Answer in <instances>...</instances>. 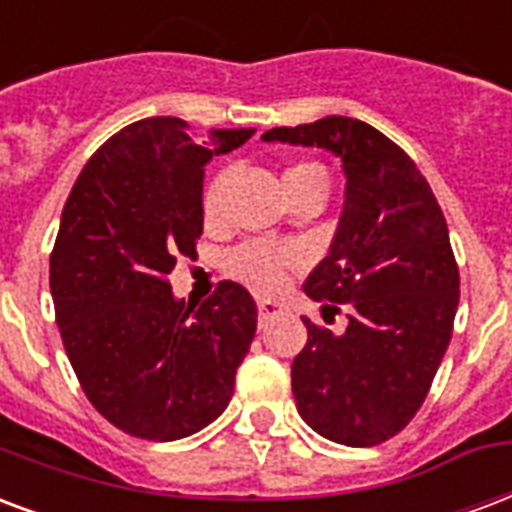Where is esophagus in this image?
<instances>
[{
    "instance_id": "34e87169",
    "label": "esophagus",
    "mask_w": 512,
    "mask_h": 512,
    "mask_svg": "<svg viewBox=\"0 0 512 512\" xmlns=\"http://www.w3.org/2000/svg\"><path fill=\"white\" fill-rule=\"evenodd\" d=\"M284 306L282 303H276V300H268V298H260L257 300V314H260V325H265L268 319H273L276 314H282Z\"/></svg>"
}]
</instances>
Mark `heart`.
<instances>
[{"label": "heart", "instance_id": "heart-1", "mask_svg": "<svg viewBox=\"0 0 512 512\" xmlns=\"http://www.w3.org/2000/svg\"><path fill=\"white\" fill-rule=\"evenodd\" d=\"M282 179L287 195L298 193L308 185L327 187L325 169L317 166V163H292L290 169L284 171ZM222 185H225V174H217L204 187L201 209H204L206 222H217V217H220ZM300 265H303V252L300 249L271 244V241H247V244H241L225 257V271L236 282L247 284L257 292H279L284 284L290 282L292 271H298Z\"/></svg>", "mask_w": 512, "mask_h": 512}]
</instances>
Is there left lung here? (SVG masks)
<instances>
[{
    "label": "left lung",
    "mask_w": 512,
    "mask_h": 512,
    "mask_svg": "<svg viewBox=\"0 0 512 512\" xmlns=\"http://www.w3.org/2000/svg\"><path fill=\"white\" fill-rule=\"evenodd\" d=\"M263 139L325 147L346 171L341 225L303 290L330 314L343 306L349 325L333 333L303 317L292 395L322 438L378 446L411 424L454 333L459 265L446 217L405 150L362 120L330 115Z\"/></svg>",
    "instance_id": "1"
}]
</instances>
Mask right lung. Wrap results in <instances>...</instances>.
Masks as SVG:
<instances>
[{
	"label": "right lung",
	"instance_id": "obj_1",
	"mask_svg": "<svg viewBox=\"0 0 512 512\" xmlns=\"http://www.w3.org/2000/svg\"><path fill=\"white\" fill-rule=\"evenodd\" d=\"M252 134L214 131L209 144L179 117H144L93 152L66 198L50 255L56 325L85 397L126 435L187 438L233 397L255 300L220 282L190 306L169 273L204 233V166Z\"/></svg>",
	"mask_w": 512,
	"mask_h": 512
}]
</instances>
